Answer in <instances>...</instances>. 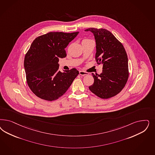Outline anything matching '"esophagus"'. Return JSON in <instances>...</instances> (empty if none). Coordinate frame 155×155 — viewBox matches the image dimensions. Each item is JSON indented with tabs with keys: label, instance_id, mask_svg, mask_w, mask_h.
<instances>
[{
	"label": "esophagus",
	"instance_id": "obj_1",
	"mask_svg": "<svg viewBox=\"0 0 155 155\" xmlns=\"http://www.w3.org/2000/svg\"><path fill=\"white\" fill-rule=\"evenodd\" d=\"M79 74L80 75H82V76H84V75H88V73L84 71H79Z\"/></svg>",
	"mask_w": 155,
	"mask_h": 155
}]
</instances>
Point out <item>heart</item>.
Here are the masks:
<instances>
[{
  "label": "heart",
  "instance_id": "obj_1",
  "mask_svg": "<svg viewBox=\"0 0 155 155\" xmlns=\"http://www.w3.org/2000/svg\"><path fill=\"white\" fill-rule=\"evenodd\" d=\"M84 40H90V39H84Z\"/></svg>",
  "mask_w": 155,
  "mask_h": 155
}]
</instances>
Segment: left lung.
Here are the masks:
<instances>
[{
    "label": "left lung",
    "instance_id": "left-lung-1",
    "mask_svg": "<svg viewBox=\"0 0 155 155\" xmlns=\"http://www.w3.org/2000/svg\"><path fill=\"white\" fill-rule=\"evenodd\" d=\"M96 41L95 59L103 65L100 75H92L94 83L90 91L101 99H108L118 94L128 80V60L123 45L108 30L90 28Z\"/></svg>",
    "mask_w": 155,
    "mask_h": 155
}]
</instances>
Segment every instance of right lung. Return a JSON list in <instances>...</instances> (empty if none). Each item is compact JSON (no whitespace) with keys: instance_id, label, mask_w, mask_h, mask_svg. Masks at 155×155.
<instances>
[{"instance_id":"right-lung-1","label":"right lung","mask_w":155,"mask_h":155,"mask_svg":"<svg viewBox=\"0 0 155 155\" xmlns=\"http://www.w3.org/2000/svg\"><path fill=\"white\" fill-rule=\"evenodd\" d=\"M79 32H51L36 38L25 58L24 67L28 85L40 99L53 101L69 88L79 74L76 68L59 71V58L67 56L65 48Z\"/></svg>"}]
</instances>
